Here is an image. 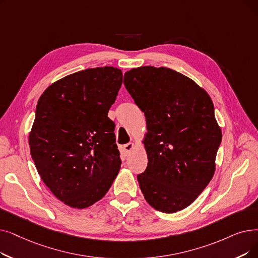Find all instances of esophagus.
<instances>
[{
  "instance_id": "esophagus-1",
  "label": "esophagus",
  "mask_w": 258,
  "mask_h": 258,
  "mask_svg": "<svg viewBox=\"0 0 258 258\" xmlns=\"http://www.w3.org/2000/svg\"><path fill=\"white\" fill-rule=\"evenodd\" d=\"M134 148H135V144H134L133 142H130V143H126L123 145V151H124L125 154H128Z\"/></svg>"
}]
</instances>
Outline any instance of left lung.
Here are the masks:
<instances>
[{"label":"left lung","mask_w":258,"mask_h":258,"mask_svg":"<svg viewBox=\"0 0 258 258\" xmlns=\"http://www.w3.org/2000/svg\"><path fill=\"white\" fill-rule=\"evenodd\" d=\"M123 83L147 118L141 192L157 211H181L215 173L222 135L212 100L192 79L166 67L132 69Z\"/></svg>","instance_id":"left-lung-1"}]
</instances>
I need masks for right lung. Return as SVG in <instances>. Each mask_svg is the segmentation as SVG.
<instances>
[{
  "instance_id": "add662e5",
  "label": "right lung",
  "mask_w": 258,
  "mask_h": 258,
  "mask_svg": "<svg viewBox=\"0 0 258 258\" xmlns=\"http://www.w3.org/2000/svg\"><path fill=\"white\" fill-rule=\"evenodd\" d=\"M122 79L113 66L88 69L55 81L38 101L31 158L50 192L72 208L104 197L119 173L115 123L107 114Z\"/></svg>"
}]
</instances>
